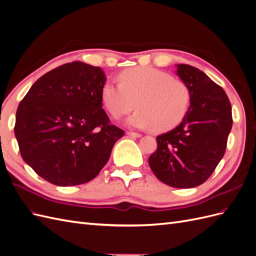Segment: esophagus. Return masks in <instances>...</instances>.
Segmentation results:
<instances>
[{
	"label": "esophagus",
	"mask_w": 256,
	"mask_h": 256,
	"mask_svg": "<svg viewBox=\"0 0 256 256\" xmlns=\"http://www.w3.org/2000/svg\"><path fill=\"white\" fill-rule=\"evenodd\" d=\"M126 134H127V136H132V138H141L142 136V134H138V132H132V131H127Z\"/></svg>",
	"instance_id": "esophagus-1"
}]
</instances>
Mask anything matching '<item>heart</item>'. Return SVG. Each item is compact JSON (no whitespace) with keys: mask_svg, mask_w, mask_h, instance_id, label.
Masks as SVG:
<instances>
[{"mask_svg":"<svg viewBox=\"0 0 256 256\" xmlns=\"http://www.w3.org/2000/svg\"><path fill=\"white\" fill-rule=\"evenodd\" d=\"M120 83L106 81L102 99L115 118L138 109L127 120L134 128H154L158 132L180 125L187 114L191 92L188 85L152 67H134L118 76Z\"/></svg>","mask_w":256,"mask_h":256,"instance_id":"b5f03b06","label":"heart"}]
</instances>
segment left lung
<instances>
[{
	"instance_id": "left-lung-1",
	"label": "left lung",
	"mask_w": 256,
	"mask_h": 256,
	"mask_svg": "<svg viewBox=\"0 0 256 256\" xmlns=\"http://www.w3.org/2000/svg\"><path fill=\"white\" fill-rule=\"evenodd\" d=\"M177 74L190 90L189 110L176 128L156 138L157 150L148 164L166 184L193 188L208 180L224 156L232 106L224 90L200 69L180 64Z\"/></svg>"
}]
</instances>
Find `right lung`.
<instances>
[{
    "mask_svg": "<svg viewBox=\"0 0 256 256\" xmlns=\"http://www.w3.org/2000/svg\"><path fill=\"white\" fill-rule=\"evenodd\" d=\"M106 76L99 67L72 62L40 76L19 104L14 136L22 159L56 186L88 182L125 132L102 109Z\"/></svg>",
    "mask_w": 256,
    "mask_h": 256,
    "instance_id": "add662e5",
    "label": "right lung"
}]
</instances>
